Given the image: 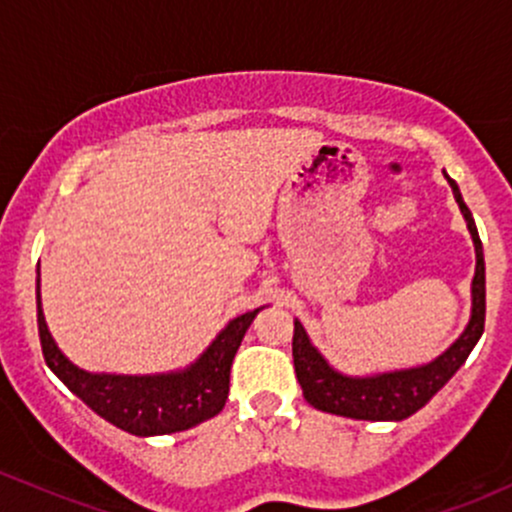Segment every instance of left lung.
Segmentation results:
<instances>
[{
    "label": "left lung",
    "instance_id": "left-lung-1",
    "mask_svg": "<svg viewBox=\"0 0 512 512\" xmlns=\"http://www.w3.org/2000/svg\"><path fill=\"white\" fill-rule=\"evenodd\" d=\"M449 179V176H446ZM456 203L469 223L473 245H476V274H473V314L466 331L459 341L434 363L422 368L400 370V373H385L378 378H346L336 373L331 365L321 358L319 351L306 338L304 326L294 321V370L304 392V400L321 412L341 414L353 419H373V422H400L417 410H422L429 400L451 380V375L464 365L473 346L481 338L486 326V267H483V247L478 238L476 223L469 206L461 198L459 186L449 179Z\"/></svg>",
    "mask_w": 512,
    "mask_h": 512
}]
</instances>
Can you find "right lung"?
Segmentation results:
<instances>
[{"mask_svg":"<svg viewBox=\"0 0 512 512\" xmlns=\"http://www.w3.org/2000/svg\"><path fill=\"white\" fill-rule=\"evenodd\" d=\"M257 311H247L225 326L213 346L184 373L125 378V375H93L75 368L53 343L43 321L39 297V338L48 368L63 380L93 412L115 427L137 437L171 434L206 422L225 407L230 390V365L242 336Z\"/></svg>","mask_w":512,"mask_h":512,"instance_id":"add662e5","label":"right lung"}]
</instances>
